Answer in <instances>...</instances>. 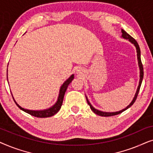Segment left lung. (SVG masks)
Instances as JSON below:
<instances>
[{"mask_svg":"<svg viewBox=\"0 0 153 153\" xmlns=\"http://www.w3.org/2000/svg\"><path fill=\"white\" fill-rule=\"evenodd\" d=\"M121 32H122V35H121V37L123 39H128V41L129 42H131L132 45H134V46L135 48H136V50H137V60H138V65H139V85H138L137 87V91H136L135 93V95L134 96L132 100H131V102H130V104H129L128 106H126L125 108H123V109L120 110V111H116V112H106V111H100V110H98L97 108H95L94 106L92 105L91 102H89V100L88 97L85 95V98H86V100H87V102H88V104L90 106V107H91V109L97 115H99L100 116H115V115H118L119 114H121V113L124 111L127 110V108H129L130 106L132 105V104L134 103V102L136 101V100H137V95L138 94H139V89H140V87H141V83H142V81H143V65H142V62H141V51H140V48H139V46L138 45L137 42L132 37H131L130 35H129L128 33L127 32H125V31L122 29L121 30Z\"/></svg>","mask_w":153,"mask_h":153,"instance_id":"1","label":"left lung"}]
</instances>
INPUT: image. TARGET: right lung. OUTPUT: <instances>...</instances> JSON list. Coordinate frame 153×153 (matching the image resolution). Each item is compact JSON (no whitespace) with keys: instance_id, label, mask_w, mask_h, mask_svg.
Here are the masks:
<instances>
[{"instance_id":"add662e5","label":"right lung","mask_w":153,"mask_h":153,"mask_svg":"<svg viewBox=\"0 0 153 153\" xmlns=\"http://www.w3.org/2000/svg\"><path fill=\"white\" fill-rule=\"evenodd\" d=\"M8 67V66H7ZM74 78V74H72L71 76L69 77V78L67 79V80L65 81V82L61 85V86L59 90V93H58V96L57 98V100H56V103L50 106L49 108H45V109H41V110H31V109H27V108H23L17 102H16V100H14V97H13V95L12 94V97H13V100L15 104L17 105L19 108H20L21 110L24 111V112L27 113V114L31 115V116L37 117V118H47V117H51L56 114H57L58 111L61 108L62 101H63V98L65 93V91L67 88H68V85L70 83L72 82V81ZM7 79L8 81V77H7Z\"/></svg>"}]
</instances>
